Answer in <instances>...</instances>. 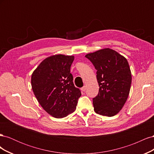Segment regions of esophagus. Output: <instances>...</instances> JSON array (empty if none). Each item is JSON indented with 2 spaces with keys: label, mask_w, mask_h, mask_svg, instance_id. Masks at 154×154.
<instances>
[{
  "label": "esophagus",
  "mask_w": 154,
  "mask_h": 154,
  "mask_svg": "<svg viewBox=\"0 0 154 154\" xmlns=\"http://www.w3.org/2000/svg\"><path fill=\"white\" fill-rule=\"evenodd\" d=\"M86 89H87V87L85 85V86H83V87H82L81 88V91H83V92H84V91H86Z\"/></svg>",
  "instance_id": "obj_1"
}]
</instances>
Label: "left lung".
Returning a JSON list of instances; mask_svg holds the SVG:
<instances>
[{"label": "left lung", "instance_id": "obj_1", "mask_svg": "<svg viewBox=\"0 0 154 154\" xmlns=\"http://www.w3.org/2000/svg\"><path fill=\"white\" fill-rule=\"evenodd\" d=\"M97 70L98 94L93 98L97 114L112 117L122 109L127 100L132 74L127 60L117 51L105 48L85 55Z\"/></svg>", "mask_w": 154, "mask_h": 154}]
</instances>
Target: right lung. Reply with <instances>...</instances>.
<instances>
[{
	"label": "right lung",
	"mask_w": 154,
	"mask_h": 154,
	"mask_svg": "<svg viewBox=\"0 0 154 154\" xmlns=\"http://www.w3.org/2000/svg\"><path fill=\"white\" fill-rule=\"evenodd\" d=\"M74 56L55 54L44 59L31 76V87L42 107L56 118L76 110L81 91L74 86L71 66Z\"/></svg>",
	"instance_id": "right-lung-1"
}]
</instances>
